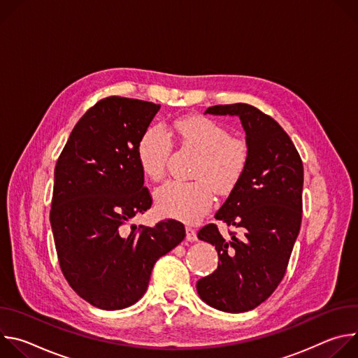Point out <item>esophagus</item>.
Instances as JSON below:
<instances>
[{
  "instance_id": "obj_1",
  "label": "esophagus",
  "mask_w": 358,
  "mask_h": 358,
  "mask_svg": "<svg viewBox=\"0 0 358 358\" xmlns=\"http://www.w3.org/2000/svg\"><path fill=\"white\" fill-rule=\"evenodd\" d=\"M185 232H187V241H189V242H194V241H196V234H195V229H192L191 227H187L185 228Z\"/></svg>"
}]
</instances>
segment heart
<instances>
[{
    "label": "heart",
    "mask_w": 358,
    "mask_h": 358,
    "mask_svg": "<svg viewBox=\"0 0 358 358\" xmlns=\"http://www.w3.org/2000/svg\"><path fill=\"white\" fill-rule=\"evenodd\" d=\"M178 140L198 152L192 177L184 182L169 180L155 191L157 211L166 217L195 222L206 214L214 201V189L227 192L243 176L248 160V144L231 137L227 127L208 117L191 116L176 123ZM171 138L163 126H151L137 144L141 171L150 180H160L171 152Z\"/></svg>",
    "instance_id": "b5f03b06"
}]
</instances>
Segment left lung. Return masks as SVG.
Listing matches in <instances>:
<instances>
[{
    "instance_id": "left-lung-1",
    "label": "left lung",
    "mask_w": 358,
    "mask_h": 358,
    "mask_svg": "<svg viewBox=\"0 0 358 358\" xmlns=\"http://www.w3.org/2000/svg\"><path fill=\"white\" fill-rule=\"evenodd\" d=\"M207 113L241 119L249 160L215 214L242 236L224 239L215 224L199 229L198 239L215 246L220 264L196 282V292L217 310L242 313L265 301L285 276L301 222L303 164L287 133L259 109L235 103Z\"/></svg>"
}]
</instances>
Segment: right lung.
<instances>
[{"instance_id":"1","label":"right lung","mask_w":358,"mask_h":358,"mask_svg":"<svg viewBox=\"0 0 358 358\" xmlns=\"http://www.w3.org/2000/svg\"><path fill=\"white\" fill-rule=\"evenodd\" d=\"M160 105L110 96L73 127L55 167L50 208L59 265L71 287L103 310L145 293L152 266L185 236L176 220L126 225L151 207L137 144Z\"/></svg>"}]
</instances>
